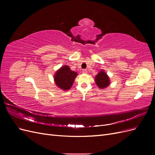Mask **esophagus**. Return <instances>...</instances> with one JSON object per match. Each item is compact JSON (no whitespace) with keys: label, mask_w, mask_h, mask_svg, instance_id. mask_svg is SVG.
Instances as JSON below:
<instances>
[{"label":"esophagus","mask_w":155,"mask_h":155,"mask_svg":"<svg viewBox=\"0 0 155 155\" xmlns=\"http://www.w3.org/2000/svg\"><path fill=\"white\" fill-rule=\"evenodd\" d=\"M87 69H84V70H82V72H83V74H87Z\"/></svg>","instance_id":"esophagus-1"}]
</instances>
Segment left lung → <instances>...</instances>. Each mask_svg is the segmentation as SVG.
Returning <instances> with one entry per match:
<instances>
[{
  "label": "left lung",
  "mask_w": 155,
  "mask_h": 155,
  "mask_svg": "<svg viewBox=\"0 0 155 155\" xmlns=\"http://www.w3.org/2000/svg\"><path fill=\"white\" fill-rule=\"evenodd\" d=\"M94 81L96 85L100 89H104L110 85V81L109 76L105 72V70H101L97 73L95 76Z\"/></svg>",
  "instance_id": "1"
}]
</instances>
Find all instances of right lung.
Instances as JSON below:
<instances>
[{
	"label": "right lung",
	"mask_w": 155,
	"mask_h": 155,
	"mask_svg": "<svg viewBox=\"0 0 155 155\" xmlns=\"http://www.w3.org/2000/svg\"><path fill=\"white\" fill-rule=\"evenodd\" d=\"M77 76V72L72 71L67 65H64L56 71L54 76V79L56 86L66 91L70 90L72 87Z\"/></svg>",
	"instance_id": "add662e5"
}]
</instances>
